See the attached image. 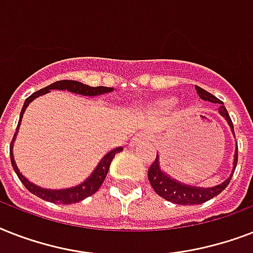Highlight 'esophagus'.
Instances as JSON below:
<instances>
[{
	"instance_id": "esophagus-1",
	"label": "esophagus",
	"mask_w": 253,
	"mask_h": 253,
	"mask_svg": "<svg viewBox=\"0 0 253 253\" xmlns=\"http://www.w3.org/2000/svg\"><path fill=\"white\" fill-rule=\"evenodd\" d=\"M144 140H147V135L146 134H138L135 138L131 139V143L130 146L131 147H135L138 146V144H140V143H143Z\"/></svg>"
}]
</instances>
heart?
I'll return each mask as SVG.
<instances>
[{"label":"heart","mask_w":253,"mask_h":253,"mask_svg":"<svg viewBox=\"0 0 253 253\" xmlns=\"http://www.w3.org/2000/svg\"><path fill=\"white\" fill-rule=\"evenodd\" d=\"M176 105V98L173 97H166V98H160L159 101L154 103V106L151 107V110L154 113H167Z\"/></svg>","instance_id":"1"}]
</instances>
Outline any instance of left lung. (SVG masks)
I'll use <instances>...</instances> for the list:
<instances>
[{
	"mask_svg": "<svg viewBox=\"0 0 253 253\" xmlns=\"http://www.w3.org/2000/svg\"><path fill=\"white\" fill-rule=\"evenodd\" d=\"M196 90L201 98L205 99V101H209V102L212 103H220L222 105L219 107V113L227 119L228 125L231 127V130L234 131V125H232V121L230 118L227 109L223 106V102L216 98L215 95H212L211 93H209L205 89H202V87L196 86ZM234 158H235L234 159V170H235L236 164H238V147H236L235 156ZM231 177L232 174L224 182H222L218 186H214V188L201 189L194 188V186H188V185H182L180 182H177V181L172 180L170 177L167 176L166 173L162 172V169L159 167L158 155H156V159L152 163V166L148 169V180H150L155 192L158 193L160 197H163L164 200L170 201L173 204L178 205H200L206 202V201L211 200V198L218 196L219 193H222L224 189L227 188V185L231 181Z\"/></svg>",
	"mask_w": 253,
	"mask_h": 253,
	"instance_id": "8db88e82",
	"label": "left lung"
}]
</instances>
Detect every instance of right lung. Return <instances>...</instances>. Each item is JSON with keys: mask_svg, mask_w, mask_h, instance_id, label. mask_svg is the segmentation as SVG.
I'll return each instance as SVG.
<instances>
[{"mask_svg": "<svg viewBox=\"0 0 253 253\" xmlns=\"http://www.w3.org/2000/svg\"><path fill=\"white\" fill-rule=\"evenodd\" d=\"M51 89H59V90H69L72 93H79V94L83 95H98L103 94V93H109V91L113 90V87H106V86H87V85H84L80 81H73V80H61L56 81L53 84L48 85V86L43 87L41 90L35 91L33 94L27 97L25 101V105L22 107L21 110V117H19V122H18L17 131L13 136V140H11V144H10V160H11V166H13V169L17 173L18 178L21 180V182L26 186V189L29 190L30 193H33L37 197L42 198L44 201H49V202H53V204H63V205H71V204H76V202H80V201L85 200L86 197H90L91 194H94L97 190L99 189V186L102 185L103 180L106 178V174L109 172V168H110V164L113 162V159L118 152L123 150L122 147H118L115 150L110 151L109 154L105 155V158L99 162V164L97 166L95 170L91 173V176L87 178L85 182H83L79 186H75V188L71 189H64V190H45V189H42L37 185L31 184L30 181H27L25 177L22 176V173L18 170L17 166H15V162H14L13 158V142L15 139V135L18 132V127H19V123H21L22 115L25 113L26 107L29 106V103L33 101L34 98H37L39 95L45 94L48 93Z\"/></svg>", "mask_w": 253, "mask_h": 253, "instance_id": "1", "label": "right lung"}]
</instances>
